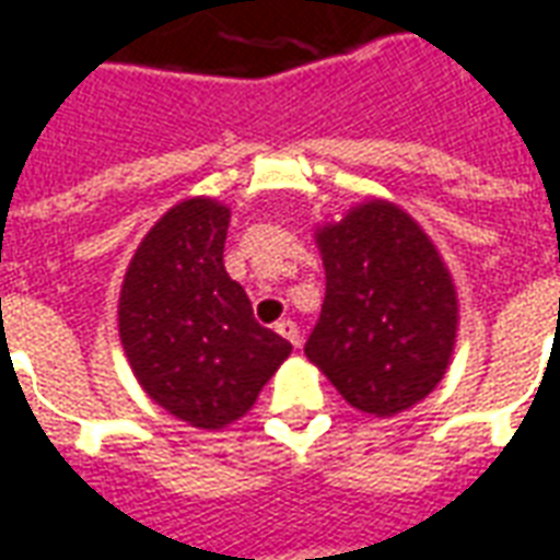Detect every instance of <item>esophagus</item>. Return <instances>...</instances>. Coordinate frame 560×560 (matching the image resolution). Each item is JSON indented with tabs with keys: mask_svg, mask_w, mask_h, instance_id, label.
I'll return each mask as SVG.
<instances>
[{
	"mask_svg": "<svg viewBox=\"0 0 560 560\" xmlns=\"http://www.w3.org/2000/svg\"><path fill=\"white\" fill-rule=\"evenodd\" d=\"M273 328H277V335L280 337H287L292 347H301V331H299V325L292 323V319H280Z\"/></svg>",
	"mask_w": 560,
	"mask_h": 560,
	"instance_id": "1",
	"label": "esophagus"
}]
</instances>
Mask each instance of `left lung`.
Instances as JSON below:
<instances>
[{"mask_svg":"<svg viewBox=\"0 0 560 560\" xmlns=\"http://www.w3.org/2000/svg\"><path fill=\"white\" fill-rule=\"evenodd\" d=\"M325 268L311 359L343 400L398 416L446 374L458 331V292L438 244L395 201L368 198L313 229Z\"/></svg>","mask_w":560,"mask_h":560,"instance_id":"left-lung-1","label":"left lung"}]
</instances>
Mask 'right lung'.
I'll return each instance as SVG.
<instances>
[{
	"instance_id": "1",
	"label": "right lung",
	"mask_w": 560,
	"mask_h": 560,
	"mask_svg": "<svg viewBox=\"0 0 560 560\" xmlns=\"http://www.w3.org/2000/svg\"><path fill=\"white\" fill-rule=\"evenodd\" d=\"M232 210L192 196L144 235L120 287V343L153 404L201 431L253 410L292 343L261 328L244 287L225 273Z\"/></svg>"
}]
</instances>
